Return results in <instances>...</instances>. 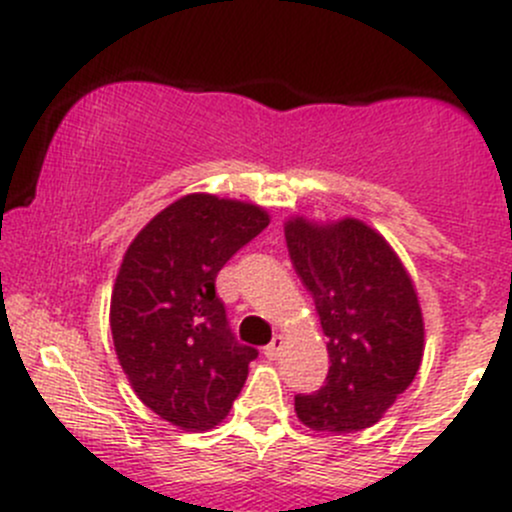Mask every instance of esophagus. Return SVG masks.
<instances>
[{
    "mask_svg": "<svg viewBox=\"0 0 512 512\" xmlns=\"http://www.w3.org/2000/svg\"><path fill=\"white\" fill-rule=\"evenodd\" d=\"M283 346H285V339L283 337H273V342L268 344L266 349H263V354H266L268 359H278L280 351H283Z\"/></svg>",
    "mask_w": 512,
    "mask_h": 512,
    "instance_id": "esophagus-1",
    "label": "esophagus"
}]
</instances>
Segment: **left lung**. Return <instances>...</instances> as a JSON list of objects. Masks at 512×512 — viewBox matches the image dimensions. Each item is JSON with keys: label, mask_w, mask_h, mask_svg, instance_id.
<instances>
[{"label": "left lung", "mask_w": 512, "mask_h": 512, "mask_svg": "<svg viewBox=\"0 0 512 512\" xmlns=\"http://www.w3.org/2000/svg\"><path fill=\"white\" fill-rule=\"evenodd\" d=\"M293 266L307 285L327 337V381L295 395L298 420L322 434L373 427L410 388L425 354L415 283L393 246L354 217L285 222Z\"/></svg>", "instance_id": "1"}]
</instances>
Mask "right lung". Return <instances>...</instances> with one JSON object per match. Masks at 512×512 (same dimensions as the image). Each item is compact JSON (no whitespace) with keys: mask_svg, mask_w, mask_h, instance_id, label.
<instances>
[{"mask_svg":"<svg viewBox=\"0 0 512 512\" xmlns=\"http://www.w3.org/2000/svg\"><path fill=\"white\" fill-rule=\"evenodd\" d=\"M271 217L254 202L190 192L134 236L109 305L114 351L141 403L185 432L232 410L254 346L236 344L214 278Z\"/></svg>","mask_w":512,"mask_h":512,"instance_id":"1","label":"right lung"}]
</instances>
